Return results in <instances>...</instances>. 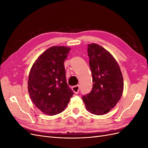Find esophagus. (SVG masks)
<instances>
[{
  "instance_id": "1",
  "label": "esophagus",
  "mask_w": 148,
  "mask_h": 148,
  "mask_svg": "<svg viewBox=\"0 0 148 148\" xmlns=\"http://www.w3.org/2000/svg\"><path fill=\"white\" fill-rule=\"evenodd\" d=\"M72 90L75 94H78L79 92V85H76V86H74L72 87Z\"/></svg>"
}]
</instances>
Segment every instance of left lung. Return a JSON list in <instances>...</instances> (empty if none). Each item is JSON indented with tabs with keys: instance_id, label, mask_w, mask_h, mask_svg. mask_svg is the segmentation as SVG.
<instances>
[{
	"instance_id": "8db88e82",
	"label": "left lung",
	"mask_w": 148,
	"mask_h": 148,
	"mask_svg": "<svg viewBox=\"0 0 148 148\" xmlns=\"http://www.w3.org/2000/svg\"><path fill=\"white\" fill-rule=\"evenodd\" d=\"M88 53L92 89L82 99L89 112L104 115L114 108L122 96V73L113 56L99 44H88Z\"/></svg>"
}]
</instances>
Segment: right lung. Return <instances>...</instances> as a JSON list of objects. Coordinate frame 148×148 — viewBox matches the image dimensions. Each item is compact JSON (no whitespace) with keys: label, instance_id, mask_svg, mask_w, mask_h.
Here are the masks:
<instances>
[{"label":"right lung","instance_id":"obj_1","mask_svg":"<svg viewBox=\"0 0 148 148\" xmlns=\"http://www.w3.org/2000/svg\"><path fill=\"white\" fill-rule=\"evenodd\" d=\"M70 51L69 47H51L38 57L30 70L29 97L35 106L48 115L63 112L73 95L66 83L64 67Z\"/></svg>","mask_w":148,"mask_h":148}]
</instances>
